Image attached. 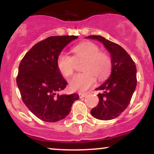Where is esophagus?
Here are the masks:
<instances>
[{"label": "esophagus", "mask_w": 154, "mask_h": 154, "mask_svg": "<svg viewBox=\"0 0 154 154\" xmlns=\"http://www.w3.org/2000/svg\"><path fill=\"white\" fill-rule=\"evenodd\" d=\"M86 95H87L86 93H79V98H84V97H85Z\"/></svg>", "instance_id": "34e87169"}]
</instances>
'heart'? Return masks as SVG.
<instances>
[{"mask_svg":"<svg viewBox=\"0 0 154 154\" xmlns=\"http://www.w3.org/2000/svg\"><path fill=\"white\" fill-rule=\"evenodd\" d=\"M73 56L61 52L56 59L58 69L62 75L69 77L75 71L77 63H83L82 74L75 75L69 81V88L73 91L85 92L98 80H103L110 74L111 60L99 47L90 42L76 45L72 49Z\"/></svg>","mask_w":154,"mask_h":154,"instance_id":"heart-1","label":"heart"}]
</instances>
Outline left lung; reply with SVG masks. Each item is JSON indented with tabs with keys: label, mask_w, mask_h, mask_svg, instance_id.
I'll return each mask as SVG.
<instances>
[{
	"label": "left lung",
	"mask_w": 154,
	"mask_h": 154,
	"mask_svg": "<svg viewBox=\"0 0 154 154\" xmlns=\"http://www.w3.org/2000/svg\"><path fill=\"white\" fill-rule=\"evenodd\" d=\"M103 44L110 53L111 74L109 79L96 91L99 102L92 109L91 114L98 119L110 120L119 116L128 106L137 85L135 63L122 47L100 35H90Z\"/></svg>",
	"instance_id": "8db88e82"
}]
</instances>
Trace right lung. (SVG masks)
<instances>
[{
    "label": "right lung",
    "instance_id": "right-lung-1",
    "mask_svg": "<svg viewBox=\"0 0 154 154\" xmlns=\"http://www.w3.org/2000/svg\"><path fill=\"white\" fill-rule=\"evenodd\" d=\"M75 35L51 36L36 43L19 63L17 83L22 99L33 114L44 122L64 119L72 104L79 99L76 93L59 95L67 82L58 69L56 59Z\"/></svg>",
    "mask_w": 154,
    "mask_h": 154
}]
</instances>
